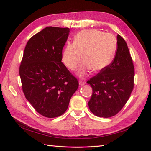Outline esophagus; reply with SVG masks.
I'll return each mask as SVG.
<instances>
[{"mask_svg":"<svg viewBox=\"0 0 151 151\" xmlns=\"http://www.w3.org/2000/svg\"><path fill=\"white\" fill-rule=\"evenodd\" d=\"M79 85L80 86H83L84 84H86V82L84 81H83V80H79Z\"/></svg>","mask_w":151,"mask_h":151,"instance_id":"1","label":"esophagus"}]
</instances>
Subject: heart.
I'll return each mask as SVG.
<instances>
[{"label":"heart","mask_w":151,"mask_h":151,"mask_svg":"<svg viewBox=\"0 0 151 151\" xmlns=\"http://www.w3.org/2000/svg\"><path fill=\"white\" fill-rule=\"evenodd\" d=\"M116 40L109 33L98 29L80 31L74 43H68L62 53V62L71 70H75L83 60L85 62L79 71L84 76L92 68L94 72L104 70L111 62L116 50Z\"/></svg>","instance_id":"b5f03b06"}]
</instances>
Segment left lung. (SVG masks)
Returning a JSON list of instances; mask_svg holds the SVG:
<instances>
[{
  "instance_id": "8db88e82",
  "label": "left lung",
  "mask_w": 151,
  "mask_h": 151,
  "mask_svg": "<svg viewBox=\"0 0 151 151\" xmlns=\"http://www.w3.org/2000/svg\"><path fill=\"white\" fill-rule=\"evenodd\" d=\"M117 50L112 62L87 83L93 94L90 111L99 117L109 118L119 112L129 99L134 86V66L127 43L117 35Z\"/></svg>"
}]
</instances>
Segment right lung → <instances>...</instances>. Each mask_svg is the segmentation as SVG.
I'll list each match as a JSON object with an SVG mask.
<instances>
[{
    "mask_svg": "<svg viewBox=\"0 0 151 151\" xmlns=\"http://www.w3.org/2000/svg\"><path fill=\"white\" fill-rule=\"evenodd\" d=\"M70 29L48 26L28 40L19 67L22 88L36 111L47 118L62 115L79 82L61 62Z\"/></svg>",
    "mask_w": 151,
    "mask_h": 151,
    "instance_id": "1",
    "label": "right lung"
}]
</instances>
